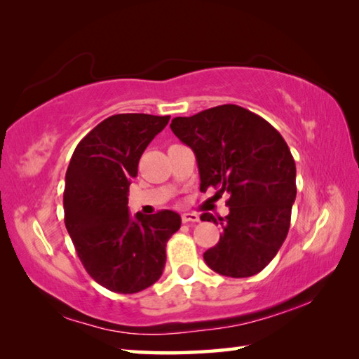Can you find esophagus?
<instances>
[{
	"instance_id": "esophagus-1",
	"label": "esophagus",
	"mask_w": 359,
	"mask_h": 359,
	"mask_svg": "<svg viewBox=\"0 0 359 359\" xmlns=\"http://www.w3.org/2000/svg\"><path fill=\"white\" fill-rule=\"evenodd\" d=\"M182 222L193 224L199 222V217L196 214H182Z\"/></svg>"
}]
</instances>
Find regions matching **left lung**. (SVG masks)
Returning a JSON list of instances; mask_svg holds the SVG:
<instances>
[{"label":"left lung","mask_w":359,"mask_h":359,"mask_svg":"<svg viewBox=\"0 0 359 359\" xmlns=\"http://www.w3.org/2000/svg\"><path fill=\"white\" fill-rule=\"evenodd\" d=\"M171 130L196 156L201 191L214 187L229 194L226 217L201 215L223 228L218 244L204 253L205 264L226 277L258 274L287 238L296 199V165L285 139L236 104L175 117Z\"/></svg>","instance_id":"1"}]
</instances>
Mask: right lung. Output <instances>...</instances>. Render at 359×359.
Returning <instances> with one entry per match:
<instances>
[{"label": "right lung", "instance_id": "right-lung-1", "mask_svg": "<svg viewBox=\"0 0 359 359\" xmlns=\"http://www.w3.org/2000/svg\"><path fill=\"white\" fill-rule=\"evenodd\" d=\"M169 118L117 114L102 120L79 142L66 171V229L85 271L114 293L154 285L165 269L166 242L180 228L172 210L135 217L128 210L139 160Z\"/></svg>", "mask_w": 359, "mask_h": 359}]
</instances>
